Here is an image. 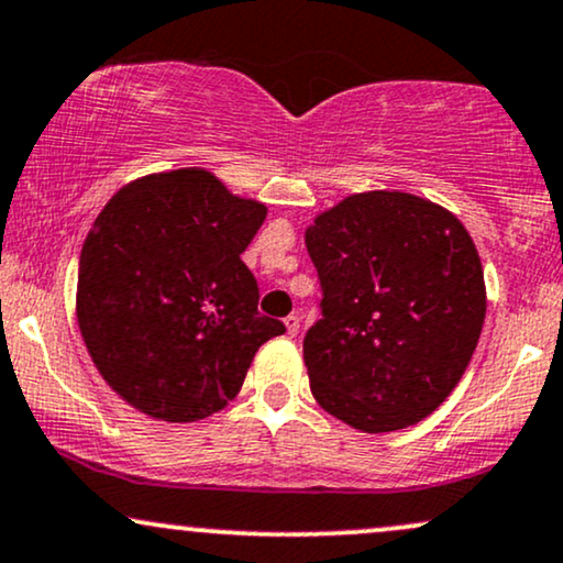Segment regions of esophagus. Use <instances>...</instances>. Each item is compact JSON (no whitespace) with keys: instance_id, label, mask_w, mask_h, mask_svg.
I'll list each match as a JSON object with an SVG mask.
<instances>
[{"instance_id":"34e87169","label":"esophagus","mask_w":563,"mask_h":563,"mask_svg":"<svg viewBox=\"0 0 563 563\" xmlns=\"http://www.w3.org/2000/svg\"><path fill=\"white\" fill-rule=\"evenodd\" d=\"M286 330H288L290 338L299 335V330H301V317H299V314H288V317H286Z\"/></svg>"}]
</instances>
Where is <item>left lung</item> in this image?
Masks as SVG:
<instances>
[{"label":"left lung","instance_id":"left-lung-1","mask_svg":"<svg viewBox=\"0 0 563 563\" xmlns=\"http://www.w3.org/2000/svg\"><path fill=\"white\" fill-rule=\"evenodd\" d=\"M322 320L303 338L311 396L362 432L432 415L470 367L485 277L456 214L404 191L351 194L303 233Z\"/></svg>","mask_w":563,"mask_h":563}]
</instances>
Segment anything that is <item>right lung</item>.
<instances>
[{"label": "right lung", "mask_w": 563, "mask_h": 563, "mask_svg": "<svg viewBox=\"0 0 563 563\" xmlns=\"http://www.w3.org/2000/svg\"><path fill=\"white\" fill-rule=\"evenodd\" d=\"M267 207L201 167L131 180L80 249L76 314L107 385L162 422H196L239 396L262 343L286 324L256 309L241 254Z\"/></svg>", "instance_id": "1"}]
</instances>
